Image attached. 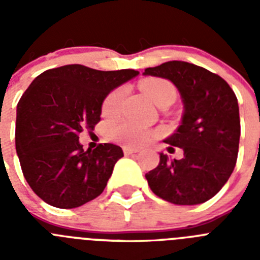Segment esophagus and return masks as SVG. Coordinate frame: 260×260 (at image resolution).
Masks as SVG:
<instances>
[{
  "label": "esophagus",
  "instance_id": "34e87169",
  "mask_svg": "<svg viewBox=\"0 0 260 260\" xmlns=\"http://www.w3.org/2000/svg\"><path fill=\"white\" fill-rule=\"evenodd\" d=\"M122 150H123V153L125 155H133V153H137L139 152V150L138 148H132V147H122Z\"/></svg>",
  "mask_w": 260,
  "mask_h": 260
}]
</instances>
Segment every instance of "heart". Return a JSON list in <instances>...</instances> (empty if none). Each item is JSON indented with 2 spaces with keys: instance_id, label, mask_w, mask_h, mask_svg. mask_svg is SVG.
I'll list each match as a JSON object with an SVG mask.
<instances>
[{
  "instance_id": "heart-1",
  "label": "heart",
  "mask_w": 260,
  "mask_h": 260,
  "mask_svg": "<svg viewBox=\"0 0 260 260\" xmlns=\"http://www.w3.org/2000/svg\"><path fill=\"white\" fill-rule=\"evenodd\" d=\"M141 88L156 105H162L165 103H173L176 99V87L167 79L162 78H148L141 82ZM126 88L117 87L110 91L102 104V113L108 118H116L121 113L123 100H125ZM157 135V133L146 128L143 126L135 125L130 121H123L117 123L110 128V137L116 142L126 146H141L150 142Z\"/></svg>"
}]
</instances>
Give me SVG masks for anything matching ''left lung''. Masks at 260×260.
I'll return each instance as SVG.
<instances>
[{
    "label": "left lung",
    "instance_id": "left-lung-1",
    "mask_svg": "<svg viewBox=\"0 0 260 260\" xmlns=\"http://www.w3.org/2000/svg\"><path fill=\"white\" fill-rule=\"evenodd\" d=\"M144 74L173 82L185 105L182 123L165 139L169 151L180 147L183 157L169 161L160 153L157 167L146 173L151 190L181 206L210 201L237 162L241 122L236 93L221 77L185 61L147 68Z\"/></svg>",
    "mask_w": 260,
    "mask_h": 260
}]
</instances>
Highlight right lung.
Segmentation results:
<instances>
[{
    "label": "right lung",
    "mask_w": 260,
    "mask_h": 260,
    "mask_svg": "<svg viewBox=\"0 0 260 260\" xmlns=\"http://www.w3.org/2000/svg\"><path fill=\"white\" fill-rule=\"evenodd\" d=\"M139 73L83 65L50 69L18 103L15 147L32 191L57 208H75L104 191L122 148L100 143L83 150L79 134L100 122L105 96Z\"/></svg>",
    "instance_id": "1"
}]
</instances>
